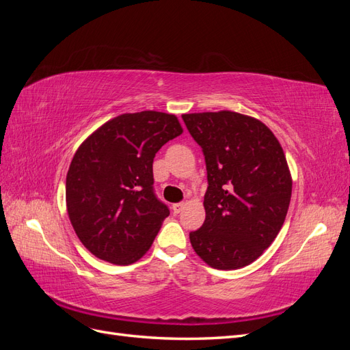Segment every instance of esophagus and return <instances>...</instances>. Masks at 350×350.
Returning a JSON list of instances; mask_svg holds the SVG:
<instances>
[{
	"label": "esophagus",
	"instance_id": "esophagus-1",
	"mask_svg": "<svg viewBox=\"0 0 350 350\" xmlns=\"http://www.w3.org/2000/svg\"><path fill=\"white\" fill-rule=\"evenodd\" d=\"M183 208H184V203H175V204L172 206L174 213H179V211H181Z\"/></svg>",
	"mask_w": 350,
	"mask_h": 350
}]
</instances>
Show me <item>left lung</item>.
Wrapping results in <instances>:
<instances>
[{
    "label": "left lung",
    "mask_w": 350,
    "mask_h": 350,
    "mask_svg": "<svg viewBox=\"0 0 350 350\" xmlns=\"http://www.w3.org/2000/svg\"><path fill=\"white\" fill-rule=\"evenodd\" d=\"M206 159V220L189 234L210 267L237 270L271 245L288 215L292 176L266 124L232 111L184 113Z\"/></svg>",
    "instance_id": "left-lung-1"
}]
</instances>
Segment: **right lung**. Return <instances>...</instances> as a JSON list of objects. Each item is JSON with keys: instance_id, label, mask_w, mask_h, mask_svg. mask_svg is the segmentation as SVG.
<instances>
[{"instance_id": "obj_1", "label": "right lung", "mask_w": 350, "mask_h": 350, "mask_svg": "<svg viewBox=\"0 0 350 350\" xmlns=\"http://www.w3.org/2000/svg\"><path fill=\"white\" fill-rule=\"evenodd\" d=\"M181 134L175 115L143 111L115 116L80 144L66 201L74 232L94 257L129 266L149 251L169 216L153 193V159Z\"/></svg>"}]
</instances>
